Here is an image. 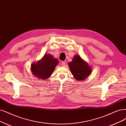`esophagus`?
<instances>
[{
  "label": "esophagus",
  "mask_w": 126,
  "mask_h": 126,
  "mask_svg": "<svg viewBox=\"0 0 126 126\" xmlns=\"http://www.w3.org/2000/svg\"><path fill=\"white\" fill-rule=\"evenodd\" d=\"M61 64H62V66H65V64H66V63H65V62H64V61H62L61 62Z\"/></svg>",
  "instance_id": "esophagus-1"
}]
</instances>
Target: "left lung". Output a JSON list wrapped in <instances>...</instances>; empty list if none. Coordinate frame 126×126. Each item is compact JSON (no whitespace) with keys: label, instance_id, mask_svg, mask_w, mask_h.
<instances>
[{"label":"left lung","instance_id":"left-lung-1","mask_svg":"<svg viewBox=\"0 0 126 126\" xmlns=\"http://www.w3.org/2000/svg\"><path fill=\"white\" fill-rule=\"evenodd\" d=\"M68 66L72 74L76 79L82 80L89 75L91 68L79 55L74 56L71 62H68Z\"/></svg>","mask_w":126,"mask_h":126}]
</instances>
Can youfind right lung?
Listing matches in <instances>:
<instances>
[{"label":"right lung","instance_id":"obj_1","mask_svg":"<svg viewBox=\"0 0 126 126\" xmlns=\"http://www.w3.org/2000/svg\"><path fill=\"white\" fill-rule=\"evenodd\" d=\"M58 63L57 59L51 54H46L37 63H33L31 66V70L35 77L41 79H46L52 74Z\"/></svg>","mask_w":126,"mask_h":126}]
</instances>
